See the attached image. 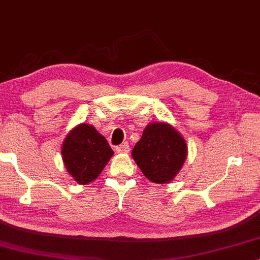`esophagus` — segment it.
I'll return each mask as SVG.
<instances>
[{
	"mask_svg": "<svg viewBox=\"0 0 260 260\" xmlns=\"http://www.w3.org/2000/svg\"><path fill=\"white\" fill-rule=\"evenodd\" d=\"M116 152L118 153H128L129 152V144L128 142H122L121 145L116 147Z\"/></svg>",
	"mask_w": 260,
	"mask_h": 260,
	"instance_id": "obj_1",
	"label": "esophagus"
}]
</instances>
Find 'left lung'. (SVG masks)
<instances>
[{
  "label": "left lung",
  "instance_id": "left-lung-1",
  "mask_svg": "<svg viewBox=\"0 0 260 260\" xmlns=\"http://www.w3.org/2000/svg\"><path fill=\"white\" fill-rule=\"evenodd\" d=\"M132 156L148 180L167 184L182 168L187 158V145L170 123L151 122L134 146Z\"/></svg>",
  "mask_w": 260,
  "mask_h": 260
}]
</instances>
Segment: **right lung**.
<instances>
[{
	"instance_id": "add662e5",
	"label": "right lung",
	"mask_w": 260,
	"mask_h": 260,
	"mask_svg": "<svg viewBox=\"0 0 260 260\" xmlns=\"http://www.w3.org/2000/svg\"><path fill=\"white\" fill-rule=\"evenodd\" d=\"M67 172L80 185L94 181L114 152L107 140L88 123H79L64 138L61 147Z\"/></svg>"
}]
</instances>
